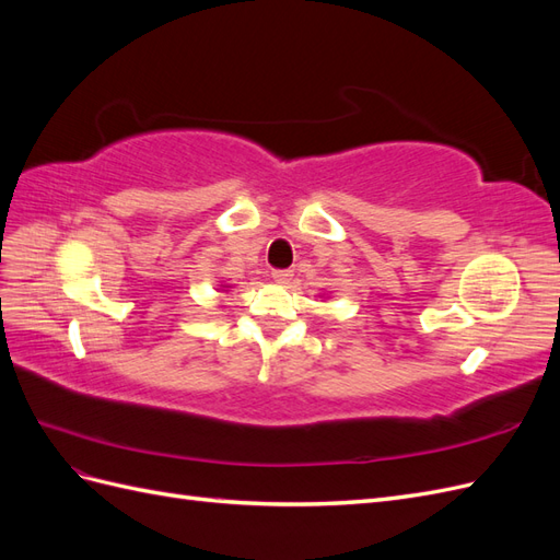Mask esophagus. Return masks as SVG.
<instances>
[{"instance_id":"esophagus-1","label":"esophagus","mask_w":560,"mask_h":560,"mask_svg":"<svg viewBox=\"0 0 560 560\" xmlns=\"http://www.w3.org/2000/svg\"><path fill=\"white\" fill-rule=\"evenodd\" d=\"M292 270H273V273H270V278H273L276 282H280V284H287L292 280Z\"/></svg>"}]
</instances>
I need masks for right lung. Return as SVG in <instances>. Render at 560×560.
Listing matches in <instances>:
<instances>
[{
  "label": "right lung",
  "instance_id": "add662e5",
  "mask_svg": "<svg viewBox=\"0 0 560 560\" xmlns=\"http://www.w3.org/2000/svg\"><path fill=\"white\" fill-rule=\"evenodd\" d=\"M222 287V294H229V290H231V284H219Z\"/></svg>",
  "mask_w": 560,
  "mask_h": 560
}]
</instances>
